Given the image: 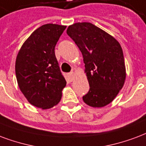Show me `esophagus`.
Listing matches in <instances>:
<instances>
[{
    "instance_id": "obj_1",
    "label": "esophagus",
    "mask_w": 146,
    "mask_h": 146,
    "mask_svg": "<svg viewBox=\"0 0 146 146\" xmlns=\"http://www.w3.org/2000/svg\"><path fill=\"white\" fill-rule=\"evenodd\" d=\"M69 76H70V78H71V80H73V79H74V77H75V76H76V74H75V73L74 72H71V73L69 74Z\"/></svg>"
}]
</instances>
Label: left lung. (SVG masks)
Returning a JSON list of instances; mask_svg holds the SVG:
<instances>
[{
    "instance_id": "left-lung-1",
    "label": "left lung",
    "mask_w": 146,
    "mask_h": 146,
    "mask_svg": "<svg viewBox=\"0 0 146 146\" xmlns=\"http://www.w3.org/2000/svg\"><path fill=\"white\" fill-rule=\"evenodd\" d=\"M66 33L82 52L90 90L83 97L92 108L112 102L125 84L126 69L121 46L112 35L90 22H77Z\"/></svg>"
}]
</instances>
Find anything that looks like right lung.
Returning <instances> with one entry per match:
<instances>
[{"instance_id": "1", "label": "right lung", "mask_w": 146, "mask_h": 146, "mask_svg": "<svg viewBox=\"0 0 146 146\" xmlns=\"http://www.w3.org/2000/svg\"><path fill=\"white\" fill-rule=\"evenodd\" d=\"M66 26L46 24L32 32L16 57L15 73L20 90L33 106H56L66 81L59 70L55 46Z\"/></svg>"}]
</instances>
